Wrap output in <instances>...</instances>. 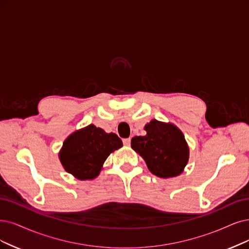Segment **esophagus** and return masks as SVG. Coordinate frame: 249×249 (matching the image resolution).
Masks as SVG:
<instances>
[{
  "label": "esophagus",
  "mask_w": 249,
  "mask_h": 249,
  "mask_svg": "<svg viewBox=\"0 0 249 249\" xmlns=\"http://www.w3.org/2000/svg\"><path fill=\"white\" fill-rule=\"evenodd\" d=\"M123 143H124L125 145H127V146H129L130 143H131V139H130V137H129V139H124V140H123Z\"/></svg>",
  "instance_id": "34e87169"
}]
</instances>
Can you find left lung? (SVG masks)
<instances>
[{"mask_svg": "<svg viewBox=\"0 0 249 249\" xmlns=\"http://www.w3.org/2000/svg\"><path fill=\"white\" fill-rule=\"evenodd\" d=\"M144 130V136L131 140V148L143 157L150 171L163 178L180 174L189 159V148L181 131L157 120L146 124Z\"/></svg>", "mask_w": 249, "mask_h": 249, "instance_id": "1", "label": "left lung"}]
</instances>
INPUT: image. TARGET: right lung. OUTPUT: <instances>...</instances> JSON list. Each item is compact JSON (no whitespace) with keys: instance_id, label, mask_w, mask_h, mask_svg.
I'll use <instances>...</instances> for the list:
<instances>
[{"instance_id":"obj_1","label":"right lung","mask_w":249,"mask_h":249,"mask_svg":"<svg viewBox=\"0 0 249 249\" xmlns=\"http://www.w3.org/2000/svg\"><path fill=\"white\" fill-rule=\"evenodd\" d=\"M123 145L115 133L89 125L71 134L59 154L64 169L81 180L92 179L99 174L108 155Z\"/></svg>"}]
</instances>
